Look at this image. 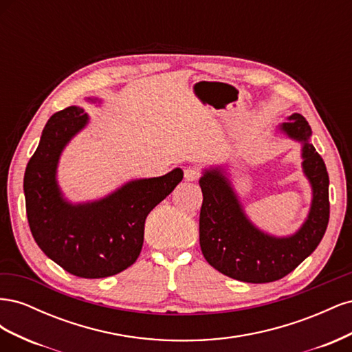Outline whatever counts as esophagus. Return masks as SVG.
I'll use <instances>...</instances> for the list:
<instances>
[{
    "instance_id": "esophagus-1",
    "label": "esophagus",
    "mask_w": 352,
    "mask_h": 352,
    "mask_svg": "<svg viewBox=\"0 0 352 352\" xmlns=\"http://www.w3.org/2000/svg\"><path fill=\"white\" fill-rule=\"evenodd\" d=\"M184 175H185V179L188 180V182H195V180L199 179L201 172L197 167H186Z\"/></svg>"
}]
</instances>
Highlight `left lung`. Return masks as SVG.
<instances>
[{"mask_svg": "<svg viewBox=\"0 0 352 352\" xmlns=\"http://www.w3.org/2000/svg\"><path fill=\"white\" fill-rule=\"evenodd\" d=\"M279 129L302 142V168L313 189L308 217L292 236L276 238L255 228L223 170H206L199 179L201 251L216 270L241 282L267 283L285 278L317 248L329 223V175L323 158L310 144V124L294 113Z\"/></svg>", "mask_w": 352, "mask_h": 352, "instance_id": "8db88e82", "label": "left lung"}]
</instances>
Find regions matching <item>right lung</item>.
<instances>
[{
    "label": "right lung",
    "instance_id": "right-lung-1",
    "mask_svg": "<svg viewBox=\"0 0 352 352\" xmlns=\"http://www.w3.org/2000/svg\"><path fill=\"white\" fill-rule=\"evenodd\" d=\"M87 123L88 114L76 105L50 117L26 166L23 190L38 247L78 278L100 279L123 272L140 257L146 216L184 172L175 168L160 177L132 180L102 199L70 204L57 185V164L63 148Z\"/></svg>",
    "mask_w": 352,
    "mask_h": 352
}]
</instances>
